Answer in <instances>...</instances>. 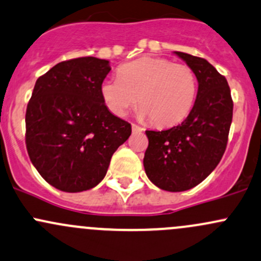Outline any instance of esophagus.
<instances>
[{"mask_svg": "<svg viewBox=\"0 0 261 261\" xmlns=\"http://www.w3.org/2000/svg\"><path fill=\"white\" fill-rule=\"evenodd\" d=\"M131 127H133V133H142V131H144V128H142L141 126L136 125V123H133Z\"/></svg>", "mask_w": 261, "mask_h": 261, "instance_id": "esophagus-1", "label": "esophagus"}]
</instances>
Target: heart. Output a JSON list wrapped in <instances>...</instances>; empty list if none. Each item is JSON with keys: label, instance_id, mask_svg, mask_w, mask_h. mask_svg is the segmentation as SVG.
Returning <instances> with one entry per match:
<instances>
[{"label": "heart", "instance_id": "1", "mask_svg": "<svg viewBox=\"0 0 261 261\" xmlns=\"http://www.w3.org/2000/svg\"><path fill=\"white\" fill-rule=\"evenodd\" d=\"M119 79H106L100 87L106 108L125 116L136 100L139 116L155 126L182 121L193 109L197 80L189 66L160 57H141L120 66Z\"/></svg>", "mask_w": 261, "mask_h": 261}]
</instances>
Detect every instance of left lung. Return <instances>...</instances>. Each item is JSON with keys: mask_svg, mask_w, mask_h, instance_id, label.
<instances>
[{"mask_svg": "<svg viewBox=\"0 0 261 261\" xmlns=\"http://www.w3.org/2000/svg\"><path fill=\"white\" fill-rule=\"evenodd\" d=\"M195 73L199 89L194 108L180 125L147 130L144 167L150 181L177 193L199 185L218 166L227 145L232 98L226 79L205 59L175 51Z\"/></svg>", "mask_w": 261, "mask_h": 261, "instance_id": "1", "label": "left lung"}]
</instances>
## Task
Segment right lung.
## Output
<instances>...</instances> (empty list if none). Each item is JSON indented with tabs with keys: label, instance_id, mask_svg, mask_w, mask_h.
Wrapping results in <instances>:
<instances>
[{
	"label": "right lung",
	"instance_id": "1",
	"mask_svg": "<svg viewBox=\"0 0 261 261\" xmlns=\"http://www.w3.org/2000/svg\"><path fill=\"white\" fill-rule=\"evenodd\" d=\"M108 60L79 57L40 76L26 110V147L41 176L66 193L95 188L131 125L115 116L100 87Z\"/></svg>",
	"mask_w": 261,
	"mask_h": 261
}]
</instances>
